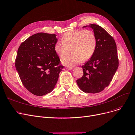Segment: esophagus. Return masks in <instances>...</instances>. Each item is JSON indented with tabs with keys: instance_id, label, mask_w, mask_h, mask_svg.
<instances>
[{
	"instance_id": "esophagus-1",
	"label": "esophagus",
	"mask_w": 135,
	"mask_h": 135,
	"mask_svg": "<svg viewBox=\"0 0 135 135\" xmlns=\"http://www.w3.org/2000/svg\"><path fill=\"white\" fill-rule=\"evenodd\" d=\"M66 69L68 70H71L73 69V68H72V67H71V68H66Z\"/></svg>"
}]
</instances>
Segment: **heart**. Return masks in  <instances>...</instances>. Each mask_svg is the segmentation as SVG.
<instances>
[{"label": "heart", "instance_id": "heart-1", "mask_svg": "<svg viewBox=\"0 0 135 135\" xmlns=\"http://www.w3.org/2000/svg\"><path fill=\"white\" fill-rule=\"evenodd\" d=\"M61 41L54 45V51L60 57L65 56L71 48L73 54L63 58L62 64L68 67L80 64L84 59L90 58L97 47V39L93 31L89 30H73L62 35Z\"/></svg>", "mask_w": 135, "mask_h": 135}]
</instances>
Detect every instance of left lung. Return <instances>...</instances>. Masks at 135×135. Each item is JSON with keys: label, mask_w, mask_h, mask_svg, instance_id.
Instances as JSON below:
<instances>
[{"label": "left lung", "mask_w": 135, "mask_h": 135, "mask_svg": "<svg viewBox=\"0 0 135 135\" xmlns=\"http://www.w3.org/2000/svg\"><path fill=\"white\" fill-rule=\"evenodd\" d=\"M97 39L95 51L90 60L82 66L83 76L76 81L84 93H97L108 86L119 66L117 45L114 38L101 27L90 25Z\"/></svg>", "instance_id": "left-lung-1"}]
</instances>
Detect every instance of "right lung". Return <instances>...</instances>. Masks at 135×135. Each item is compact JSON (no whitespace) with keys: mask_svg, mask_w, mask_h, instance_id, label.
Masks as SVG:
<instances>
[{"mask_svg":"<svg viewBox=\"0 0 135 135\" xmlns=\"http://www.w3.org/2000/svg\"><path fill=\"white\" fill-rule=\"evenodd\" d=\"M54 34L39 33L22 42L18 49L15 66L27 89L35 95L51 93L64 66L54 51L58 41Z\"/></svg>","mask_w":135,"mask_h":135,"instance_id":"add662e5","label":"right lung"}]
</instances>
